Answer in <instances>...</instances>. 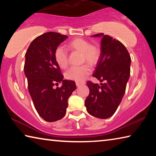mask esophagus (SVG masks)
<instances>
[{"label": "esophagus", "instance_id": "esophagus-1", "mask_svg": "<svg viewBox=\"0 0 156 156\" xmlns=\"http://www.w3.org/2000/svg\"><path fill=\"white\" fill-rule=\"evenodd\" d=\"M76 86H77V87H79V86L81 85L82 83H76Z\"/></svg>", "mask_w": 156, "mask_h": 156}]
</instances>
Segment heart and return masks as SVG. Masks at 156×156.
<instances>
[{
    "instance_id": "1",
    "label": "heart",
    "mask_w": 156,
    "mask_h": 156,
    "mask_svg": "<svg viewBox=\"0 0 156 156\" xmlns=\"http://www.w3.org/2000/svg\"><path fill=\"white\" fill-rule=\"evenodd\" d=\"M69 49L81 52L83 62L86 61L89 65H94L98 61L100 50L96 46L91 45L89 41L82 38H76L68 44ZM55 60L60 68L65 69L68 65V54L62 47H58L54 53ZM91 72V68L88 65H83L78 67H72L65 73V77L68 80H74L77 83L83 82L87 76Z\"/></svg>"
}]
</instances>
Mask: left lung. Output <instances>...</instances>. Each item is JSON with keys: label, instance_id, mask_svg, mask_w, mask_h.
<instances>
[{"label": "left lung", "instance_id": "8db88e82", "mask_svg": "<svg viewBox=\"0 0 156 156\" xmlns=\"http://www.w3.org/2000/svg\"><path fill=\"white\" fill-rule=\"evenodd\" d=\"M100 56L93 76L104 83L87 82L89 94L84 105L92 116L107 119L113 115L125 93L130 76L131 57L125 45L112 37L100 33Z\"/></svg>", "mask_w": 156, "mask_h": 156}]
</instances>
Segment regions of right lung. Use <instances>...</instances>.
<instances>
[{
    "label": "right lung",
    "instance_id": "1",
    "mask_svg": "<svg viewBox=\"0 0 156 156\" xmlns=\"http://www.w3.org/2000/svg\"><path fill=\"white\" fill-rule=\"evenodd\" d=\"M67 38L56 32L42 34L31 42L25 56L28 90L37 112L47 122L64 117L69 98L76 89L75 82L63 80L54 58L55 50ZM58 82L62 86L55 88Z\"/></svg>",
    "mask_w": 156,
    "mask_h": 156
}]
</instances>
